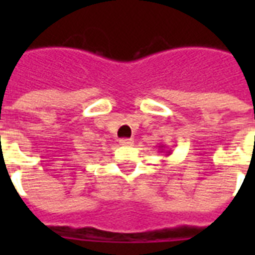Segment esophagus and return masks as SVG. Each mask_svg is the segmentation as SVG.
<instances>
[{
	"label": "esophagus",
	"mask_w": 255,
	"mask_h": 255,
	"mask_svg": "<svg viewBox=\"0 0 255 255\" xmlns=\"http://www.w3.org/2000/svg\"><path fill=\"white\" fill-rule=\"evenodd\" d=\"M120 145H123V147H129L133 144V140L132 139H120L119 140Z\"/></svg>",
	"instance_id": "obj_1"
}]
</instances>
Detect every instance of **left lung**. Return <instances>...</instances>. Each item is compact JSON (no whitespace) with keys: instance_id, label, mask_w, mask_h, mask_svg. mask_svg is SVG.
<instances>
[{"instance_id":"obj_1","label":"left lung","mask_w":255,"mask_h":255,"mask_svg":"<svg viewBox=\"0 0 255 255\" xmlns=\"http://www.w3.org/2000/svg\"><path fill=\"white\" fill-rule=\"evenodd\" d=\"M164 148H165V147H164V144H160V145H159V152H161V153H163V152H164L165 155L169 156L170 155V151H165Z\"/></svg>"}]
</instances>
